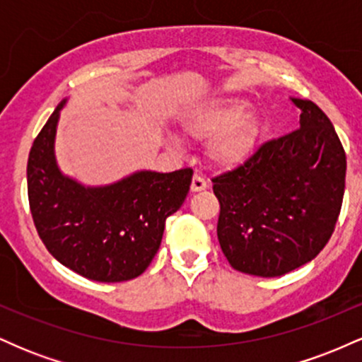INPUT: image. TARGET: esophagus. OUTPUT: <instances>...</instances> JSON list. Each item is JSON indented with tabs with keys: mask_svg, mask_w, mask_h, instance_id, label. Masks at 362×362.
<instances>
[{
	"mask_svg": "<svg viewBox=\"0 0 362 362\" xmlns=\"http://www.w3.org/2000/svg\"><path fill=\"white\" fill-rule=\"evenodd\" d=\"M206 187H207L206 178L199 175V173H195L192 177V184H190V190H192V192H201V190H204Z\"/></svg>",
	"mask_w": 362,
	"mask_h": 362,
	"instance_id": "1",
	"label": "esophagus"
}]
</instances>
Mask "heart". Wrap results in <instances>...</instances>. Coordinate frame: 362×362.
I'll return each instance as SVG.
<instances>
[{
  "label": "heart",
  "mask_w": 362,
  "mask_h": 362,
  "mask_svg": "<svg viewBox=\"0 0 362 362\" xmlns=\"http://www.w3.org/2000/svg\"><path fill=\"white\" fill-rule=\"evenodd\" d=\"M250 110L252 103L242 97L214 98L187 112L180 127L190 138H213L207 155L216 167L236 168L259 148L262 126Z\"/></svg>",
  "instance_id": "1"
}]
</instances>
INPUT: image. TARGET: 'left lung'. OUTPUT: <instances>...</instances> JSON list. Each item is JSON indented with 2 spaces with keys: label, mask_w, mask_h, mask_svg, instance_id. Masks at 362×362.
<instances>
[{
  "label": "left lung",
  "mask_w": 362,
  "mask_h": 362,
  "mask_svg": "<svg viewBox=\"0 0 362 362\" xmlns=\"http://www.w3.org/2000/svg\"><path fill=\"white\" fill-rule=\"evenodd\" d=\"M291 100L301 110L300 129L213 178L221 250L250 276L279 277L313 260L342 206L347 161L337 132L313 102Z\"/></svg>",
  "instance_id": "obj_1"
}]
</instances>
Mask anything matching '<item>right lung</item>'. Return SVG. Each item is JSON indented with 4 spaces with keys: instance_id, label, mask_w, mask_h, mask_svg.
Here are the masks:
<instances>
[{
    "instance_id": "obj_1",
    "label": "right lung",
    "mask_w": 362,
    "mask_h": 362,
    "mask_svg": "<svg viewBox=\"0 0 362 362\" xmlns=\"http://www.w3.org/2000/svg\"><path fill=\"white\" fill-rule=\"evenodd\" d=\"M64 98L39 132L27 163L28 202L45 248L86 279L122 282L148 269L165 221L184 204L192 170H138L107 185H85L62 173L56 132Z\"/></svg>"
}]
</instances>
